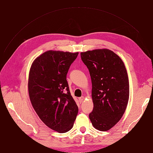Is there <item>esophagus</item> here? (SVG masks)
Masks as SVG:
<instances>
[{
	"label": "esophagus",
	"instance_id": "1",
	"mask_svg": "<svg viewBox=\"0 0 153 153\" xmlns=\"http://www.w3.org/2000/svg\"><path fill=\"white\" fill-rule=\"evenodd\" d=\"M84 96H82V97H80V98H78V100H79L80 103H82L83 102V101H84Z\"/></svg>",
	"mask_w": 153,
	"mask_h": 153
}]
</instances>
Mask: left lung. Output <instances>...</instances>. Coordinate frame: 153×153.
Wrapping results in <instances>:
<instances>
[{
    "mask_svg": "<svg viewBox=\"0 0 153 153\" xmlns=\"http://www.w3.org/2000/svg\"><path fill=\"white\" fill-rule=\"evenodd\" d=\"M82 61L89 69L94 107L89 115L92 126L107 131L118 123L129 100L126 68L117 54L108 49L82 52Z\"/></svg>",
    "mask_w": 153,
    "mask_h": 153,
    "instance_id": "1",
    "label": "left lung"
}]
</instances>
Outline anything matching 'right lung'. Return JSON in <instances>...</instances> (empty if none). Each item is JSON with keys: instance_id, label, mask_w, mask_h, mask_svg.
Instances as JSON below:
<instances>
[{"instance_id": "right-lung-1", "label": "right lung", "mask_w": 153, "mask_h": 153, "mask_svg": "<svg viewBox=\"0 0 153 153\" xmlns=\"http://www.w3.org/2000/svg\"><path fill=\"white\" fill-rule=\"evenodd\" d=\"M78 55L49 50L36 58L30 69L28 87L32 105L41 121L59 133L70 130L78 112L66 80Z\"/></svg>"}]
</instances>
